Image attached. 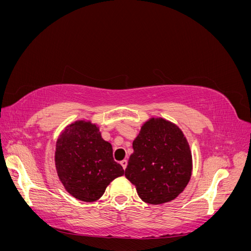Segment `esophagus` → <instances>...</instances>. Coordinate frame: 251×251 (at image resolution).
<instances>
[{"label": "esophagus", "mask_w": 251, "mask_h": 251, "mask_svg": "<svg viewBox=\"0 0 251 251\" xmlns=\"http://www.w3.org/2000/svg\"><path fill=\"white\" fill-rule=\"evenodd\" d=\"M120 164H121V166H123V169H124V170H126V165H127V161H126V160H123V161H120Z\"/></svg>", "instance_id": "esophagus-1"}]
</instances>
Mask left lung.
Here are the masks:
<instances>
[{"label":"left lung","instance_id":"obj_1","mask_svg":"<svg viewBox=\"0 0 251 251\" xmlns=\"http://www.w3.org/2000/svg\"><path fill=\"white\" fill-rule=\"evenodd\" d=\"M126 177L149 204L174 200L192 176V154L180 128L162 118L143 125L133 142Z\"/></svg>","mask_w":251,"mask_h":251}]
</instances>
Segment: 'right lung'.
I'll return each mask as SVG.
<instances>
[{
	"label": "right lung",
	"mask_w": 251,
	"mask_h": 251,
	"mask_svg": "<svg viewBox=\"0 0 251 251\" xmlns=\"http://www.w3.org/2000/svg\"><path fill=\"white\" fill-rule=\"evenodd\" d=\"M55 165L62 183L74 198L85 202L100 199L114 179L125 171L114 161L111 143L96 126L77 121L56 143Z\"/></svg>",
	"instance_id": "add662e5"
}]
</instances>
